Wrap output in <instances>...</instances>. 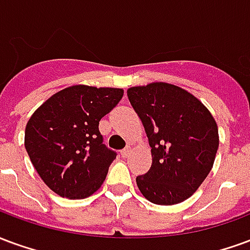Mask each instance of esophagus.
I'll use <instances>...</instances> for the list:
<instances>
[{
	"instance_id": "1",
	"label": "esophagus",
	"mask_w": 250,
	"mask_h": 250,
	"mask_svg": "<svg viewBox=\"0 0 250 250\" xmlns=\"http://www.w3.org/2000/svg\"><path fill=\"white\" fill-rule=\"evenodd\" d=\"M131 152H132V148H131L130 146H127L125 148H123V150L120 151V154H122V157L123 158H127V157H130Z\"/></svg>"
}]
</instances>
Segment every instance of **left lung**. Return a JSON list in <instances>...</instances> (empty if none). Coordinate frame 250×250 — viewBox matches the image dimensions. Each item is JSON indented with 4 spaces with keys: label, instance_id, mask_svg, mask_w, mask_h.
Returning <instances> with one entry per match:
<instances>
[{
    "label": "left lung",
    "instance_id": "left-lung-1",
    "mask_svg": "<svg viewBox=\"0 0 250 250\" xmlns=\"http://www.w3.org/2000/svg\"><path fill=\"white\" fill-rule=\"evenodd\" d=\"M151 147L152 165L136 185L157 205H175L191 197L214 163L218 127L202 102L184 88L155 82L127 89Z\"/></svg>",
    "mask_w": 250,
    "mask_h": 250
}]
</instances>
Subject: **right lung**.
<instances>
[{
  "mask_svg": "<svg viewBox=\"0 0 250 250\" xmlns=\"http://www.w3.org/2000/svg\"><path fill=\"white\" fill-rule=\"evenodd\" d=\"M123 93L122 88L71 85L52 95L30 116L25 148L53 193L83 199L103 185L116 152L103 145L99 122Z\"/></svg>",
  "mask_w": 250,
  "mask_h": 250,
  "instance_id": "add662e5",
  "label": "right lung"
}]
</instances>
